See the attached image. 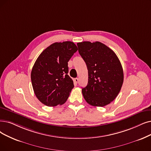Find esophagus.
<instances>
[{
  "instance_id": "obj_1",
  "label": "esophagus",
  "mask_w": 151,
  "mask_h": 151,
  "mask_svg": "<svg viewBox=\"0 0 151 151\" xmlns=\"http://www.w3.org/2000/svg\"><path fill=\"white\" fill-rule=\"evenodd\" d=\"M74 81L75 83H77L78 82H79V79H78V78H75V79H74Z\"/></svg>"
}]
</instances>
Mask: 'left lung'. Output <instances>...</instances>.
I'll list each match as a JSON object with an SVG mask.
<instances>
[{
    "instance_id": "left-lung-1",
    "label": "left lung",
    "mask_w": 151,
    "mask_h": 151,
    "mask_svg": "<svg viewBox=\"0 0 151 151\" xmlns=\"http://www.w3.org/2000/svg\"><path fill=\"white\" fill-rule=\"evenodd\" d=\"M77 45L88 69L87 86L82 88L84 99L95 106L108 105L116 99L123 85L121 63L113 50L99 41Z\"/></svg>"
}]
</instances>
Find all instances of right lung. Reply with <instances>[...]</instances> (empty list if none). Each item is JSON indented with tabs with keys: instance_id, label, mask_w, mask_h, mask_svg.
<instances>
[{
	"instance_id": "right-lung-1",
	"label": "right lung",
	"mask_w": 151,
	"mask_h": 151,
	"mask_svg": "<svg viewBox=\"0 0 151 151\" xmlns=\"http://www.w3.org/2000/svg\"><path fill=\"white\" fill-rule=\"evenodd\" d=\"M71 41L55 43L42 52L31 72L35 94L44 105L55 106L68 100L74 82L69 76L68 61L77 51Z\"/></svg>"
}]
</instances>
